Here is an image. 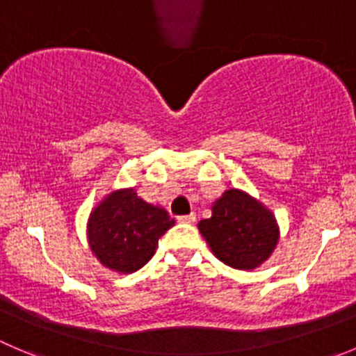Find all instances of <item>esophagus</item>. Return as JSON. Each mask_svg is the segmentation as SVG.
Instances as JSON below:
<instances>
[{"mask_svg":"<svg viewBox=\"0 0 356 356\" xmlns=\"http://www.w3.org/2000/svg\"><path fill=\"white\" fill-rule=\"evenodd\" d=\"M178 222H180V223H194L195 222V213H191V215L178 216Z\"/></svg>","mask_w":356,"mask_h":356,"instance_id":"34e87169","label":"esophagus"}]
</instances>
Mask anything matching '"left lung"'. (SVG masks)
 Segmentation results:
<instances>
[{"mask_svg":"<svg viewBox=\"0 0 356 356\" xmlns=\"http://www.w3.org/2000/svg\"><path fill=\"white\" fill-rule=\"evenodd\" d=\"M199 232L216 259L243 270L266 262L280 239L273 211L238 188L213 202L211 218L199 222Z\"/></svg>","mask_w":356,"mask_h":356,"instance_id":"obj_1","label":"left lung"}]
</instances>
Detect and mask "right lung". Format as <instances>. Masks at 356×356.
Instances as JSON below:
<instances>
[{"label": "right lung", "instance_id": "obj_1", "mask_svg": "<svg viewBox=\"0 0 356 356\" xmlns=\"http://www.w3.org/2000/svg\"><path fill=\"white\" fill-rule=\"evenodd\" d=\"M175 225L164 208L148 204L134 188L108 194L92 209L87 238L104 267L122 274L141 269L154 257L159 238Z\"/></svg>", "mask_w": 356, "mask_h": 356}]
</instances>
